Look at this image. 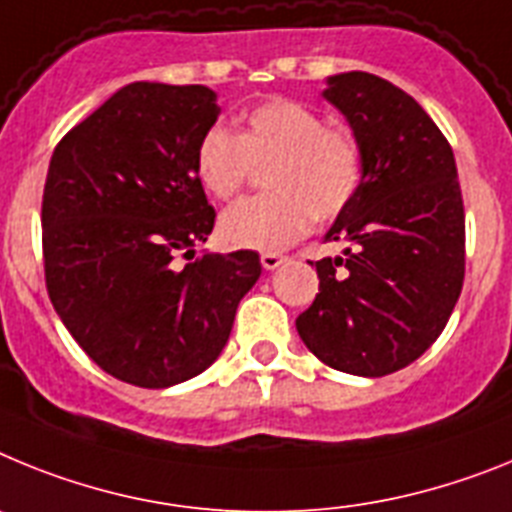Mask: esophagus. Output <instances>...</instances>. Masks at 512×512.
<instances>
[{"mask_svg": "<svg viewBox=\"0 0 512 512\" xmlns=\"http://www.w3.org/2000/svg\"><path fill=\"white\" fill-rule=\"evenodd\" d=\"M260 262L265 270H275V268H281L283 262H286V257L278 255V252H262Z\"/></svg>", "mask_w": 512, "mask_h": 512, "instance_id": "34e87169", "label": "esophagus"}]
</instances>
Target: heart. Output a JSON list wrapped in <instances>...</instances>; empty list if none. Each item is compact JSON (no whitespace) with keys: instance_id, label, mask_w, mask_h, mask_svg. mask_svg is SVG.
<instances>
[{"instance_id":"obj_1","label":"heart","mask_w":512,"mask_h":512,"mask_svg":"<svg viewBox=\"0 0 512 512\" xmlns=\"http://www.w3.org/2000/svg\"><path fill=\"white\" fill-rule=\"evenodd\" d=\"M255 167H268L262 185L270 193L221 216V237L239 250H286L311 229L314 216L335 219L345 211L363 180L353 133L324 126L317 110L286 97L239 115L234 133L208 128L195 144V175L219 201L242 193Z\"/></svg>"}]
</instances>
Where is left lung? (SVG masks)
<instances>
[{
	"label": "left lung",
	"mask_w": 512,
	"mask_h": 512,
	"mask_svg": "<svg viewBox=\"0 0 512 512\" xmlns=\"http://www.w3.org/2000/svg\"><path fill=\"white\" fill-rule=\"evenodd\" d=\"M353 128L361 188L324 242L319 293L299 314L306 348L337 371L386 376L438 340L464 286V201L456 159L415 97L368 71L327 77L322 92Z\"/></svg>",
	"instance_id": "left-lung-1"
}]
</instances>
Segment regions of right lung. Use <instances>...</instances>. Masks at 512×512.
Instances as JSON below:
<instances>
[{"label":"right lung","mask_w":512,"mask_h":512,"mask_svg":"<svg viewBox=\"0 0 512 512\" xmlns=\"http://www.w3.org/2000/svg\"><path fill=\"white\" fill-rule=\"evenodd\" d=\"M219 113L203 84H126L66 133L48 164V296L79 348L126 384L167 389L206 371L262 273L252 250L175 265L216 221L195 144Z\"/></svg>","instance_id":"add662e5"}]
</instances>
